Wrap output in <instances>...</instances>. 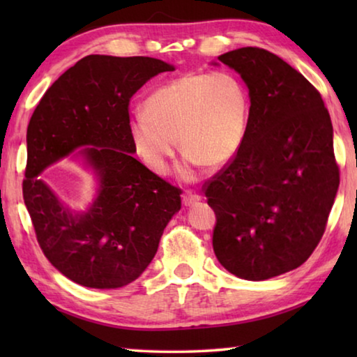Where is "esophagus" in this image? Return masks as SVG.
<instances>
[{"label": "esophagus", "instance_id": "obj_1", "mask_svg": "<svg viewBox=\"0 0 357 357\" xmlns=\"http://www.w3.org/2000/svg\"><path fill=\"white\" fill-rule=\"evenodd\" d=\"M200 200H202V197L195 192H185L184 197H183L184 206H193V204H197Z\"/></svg>", "mask_w": 357, "mask_h": 357}]
</instances>
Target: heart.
Instances as JSON below:
<instances>
[{
    "instance_id": "heart-1",
    "label": "heart",
    "mask_w": 357,
    "mask_h": 357,
    "mask_svg": "<svg viewBox=\"0 0 357 357\" xmlns=\"http://www.w3.org/2000/svg\"><path fill=\"white\" fill-rule=\"evenodd\" d=\"M250 119L244 83L228 72H189L162 84L129 118L137 154L151 170L165 173L178 148L185 151L183 173L206 164H228L243 144Z\"/></svg>"
}]
</instances>
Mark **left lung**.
Returning a JSON list of instances; mask_svg holds the SVG:
<instances>
[{
	"label": "left lung",
	"mask_w": 357,
	"mask_h": 357,
	"mask_svg": "<svg viewBox=\"0 0 357 357\" xmlns=\"http://www.w3.org/2000/svg\"><path fill=\"white\" fill-rule=\"evenodd\" d=\"M219 61L249 88V129L236 155L204 184L213 247L229 273L266 280L307 261L328 223L340 172L318 89L274 53L243 47Z\"/></svg>",
	"instance_id": "obj_1"
}]
</instances>
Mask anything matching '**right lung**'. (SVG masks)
Instances as JSON below:
<instances>
[{"label":"right lung","mask_w":357,"mask_h":357,"mask_svg":"<svg viewBox=\"0 0 357 357\" xmlns=\"http://www.w3.org/2000/svg\"><path fill=\"white\" fill-rule=\"evenodd\" d=\"M174 70L149 56L88 55L47 89L26 130L23 200L42 252L88 288H119L148 268L181 209V190L138 162L129 135L132 96ZM80 146L100 179L88 211L72 213L37 176Z\"/></svg>","instance_id":"1"}]
</instances>
